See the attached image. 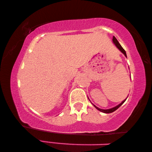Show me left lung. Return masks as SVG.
Instances as JSON below:
<instances>
[{
  "label": "left lung",
  "mask_w": 152,
  "mask_h": 152,
  "mask_svg": "<svg viewBox=\"0 0 152 152\" xmlns=\"http://www.w3.org/2000/svg\"><path fill=\"white\" fill-rule=\"evenodd\" d=\"M113 43H114V44L116 45V47L119 49V50L121 51V52L123 53V54L125 55V56L126 58H127V54H126V52H125V50L124 49H123V48H122V46L120 45V43H119V42H118L117 41V39H116V38H115V36H113ZM128 97V96H127ZM127 98H126V99L124 100V101H123L121 102L120 104H119L118 105H117V106H115V107H113V108H111V109H100V108H99V107H97L96 106H95L94 104H93L94 105V107L96 108V109H97V110H99V111H101V112H102V113H113V112H114L115 110H116L117 109H119V108L121 106V105L124 103L125 102V101H126V99H127Z\"/></svg>",
  "instance_id": "obj_1"
}]
</instances>
